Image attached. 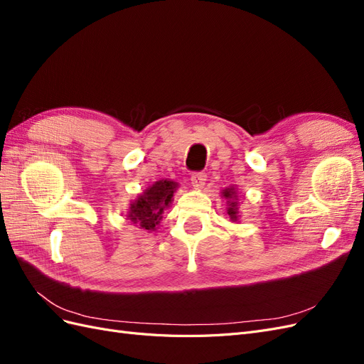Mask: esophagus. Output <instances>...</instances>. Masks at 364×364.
Masks as SVG:
<instances>
[{"label":"esophagus","mask_w":364,"mask_h":364,"mask_svg":"<svg viewBox=\"0 0 364 364\" xmlns=\"http://www.w3.org/2000/svg\"><path fill=\"white\" fill-rule=\"evenodd\" d=\"M206 182V174L205 173H194L191 176V185L194 186V190H202Z\"/></svg>","instance_id":"1"}]
</instances>
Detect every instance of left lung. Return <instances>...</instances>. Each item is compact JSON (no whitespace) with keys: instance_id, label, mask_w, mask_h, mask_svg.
<instances>
[{"instance_id":"1","label":"left lung","mask_w":364,"mask_h":364,"mask_svg":"<svg viewBox=\"0 0 364 364\" xmlns=\"http://www.w3.org/2000/svg\"><path fill=\"white\" fill-rule=\"evenodd\" d=\"M222 197L226 200V211L232 223H238L240 218V209H238V194H237V186H229V188L222 190Z\"/></svg>"}]
</instances>
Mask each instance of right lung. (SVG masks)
Returning a JSON list of instances; mask_svg holds the SVG:
<instances>
[{"instance_id": "add662e5", "label": "right lung", "mask_w": 364, "mask_h": 364, "mask_svg": "<svg viewBox=\"0 0 364 364\" xmlns=\"http://www.w3.org/2000/svg\"><path fill=\"white\" fill-rule=\"evenodd\" d=\"M179 183L171 179H162L136 196V199L130 202L127 209V220L147 232H153L158 229V225L162 220V214L167 208H170L176 190Z\"/></svg>"}]
</instances>
